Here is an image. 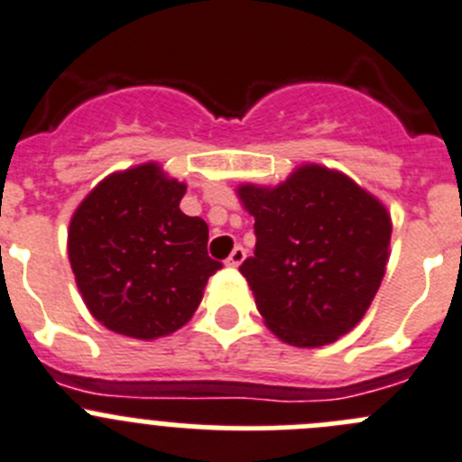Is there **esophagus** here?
I'll return each mask as SVG.
<instances>
[{
    "label": "esophagus",
    "mask_w": 462,
    "mask_h": 462,
    "mask_svg": "<svg viewBox=\"0 0 462 462\" xmlns=\"http://www.w3.org/2000/svg\"><path fill=\"white\" fill-rule=\"evenodd\" d=\"M245 256H247V252H245V247H240V245H236L234 252H231V256L226 258V265H228V267H238L240 263L245 261Z\"/></svg>",
    "instance_id": "34e87169"
}]
</instances>
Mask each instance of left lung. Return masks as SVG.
Instances as JSON below:
<instances>
[{"mask_svg":"<svg viewBox=\"0 0 462 462\" xmlns=\"http://www.w3.org/2000/svg\"><path fill=\"white\" fill-rule=\"evenodd\" d=\"M238 197L256 219V249L240 272L270 331L294 346L351 331L385 274V206L322 165H301L276 188L245 183Z\"/></svg>","mask_w":462,"mask_h":462,"instance_id":"8db88e82","label":"left lung"}]
</instances>
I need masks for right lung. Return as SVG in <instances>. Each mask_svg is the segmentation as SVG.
<instances>
[{"label": "right lung", "mask_w": 462, "mask_h": 462, "mask_svg": "<svg viewBox=\"0 0 462 462\" xmlns=\"http://www.w3.org/2000/svg\"><path fill=\"white\" fill-rule=\"evenodd\" d=\"M186 183L156 162L116 172L74 210L68 254L97 322L153 340L181 328L222 267L206 252L208 224L179 208Z\"/></svg>", "instance_id": "right-lung-1"}]
</instances>
